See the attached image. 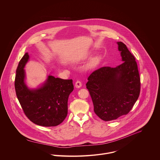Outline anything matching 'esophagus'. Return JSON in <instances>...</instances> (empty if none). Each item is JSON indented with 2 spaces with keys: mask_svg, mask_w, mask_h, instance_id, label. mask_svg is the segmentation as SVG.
<instances>
[{
  "mask_svg": "<svg viewBox=\"0 0 160 160\" xmlns=\"http://www.w3.org/2000/svg\"><path fill=\"white\" fill-rule=\"evenodd\" d=\"M81 86H82V82H81L80 81L78 80V81L75 82V87L77 88H81Z\"/></svg>",
  "mask_w": 160,
  "mask_h": 160,
  "instance_id": "esophagus-1",
  "label": "esophagus"
}]
</instances>
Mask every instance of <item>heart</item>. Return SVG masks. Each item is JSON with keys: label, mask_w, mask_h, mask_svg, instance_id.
<instances>
[{"label": "heart", "mask_w": 160, "mask_h": 160, "mask_svg": "<svg viewBox=\"0 0 160 160\" xmlns=\"http://www.w3.org/2000/svg\"><path fill=\"white\" fill-rule=\"evenodd\" d=\"M98 61V57H95L93 58H92L91 60V61L90 62V63H89V66L90 67H93L94 66Z\"/></svg>", "instance_id": "b5f03b06"}]
</instances>
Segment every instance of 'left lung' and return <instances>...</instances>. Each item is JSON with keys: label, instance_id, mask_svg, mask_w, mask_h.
<instances>
[{"label": "left lung", "instance_id": "8db88e82", "mask_svg": "<svg viewBox=\"0 0 160 160\" xmlns=\"http://www.w3.org/2000/svg\"><path fill=\"white\" fill-rule=\"evenodd\" d=\"M117 44L124 62L116 68L104 67L93 71L86 84L94 112L105 121L129 113L140 91L136 58L124 43Z\"/></svg>", "mask_w": 160, "mask_h": 160}]
</instances>
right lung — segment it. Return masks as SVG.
Returning <instances> with one entry per match:
<instances>
[{
    "mask_svg": "<svg viewBox=\"0 0 160 160\" xmlns=\"http://www.w3.org/2000/svg\"><path fill=\"white\" fill-rule=\"evenodd\" d=\"M29 60L26 53L16 71L15 92L23 112L33 123L44 126H56L68 114L69 95L74 89L72 79L48 76L46 82L36 89H29L24 83V66Z\"/></svg>",
    "mask_w": 160,
    "mask_h": 160,
    "instance_id": "1",
    "label": "right lung"
}]
</instances>
